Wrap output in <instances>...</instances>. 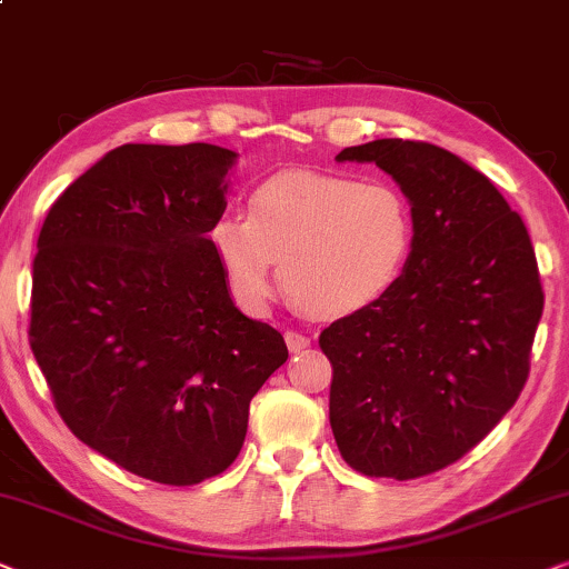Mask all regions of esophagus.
Wrapping results in <instances>:
<instances>
[{
  "instance_id": "34e87169",
  "label": "esophagus",
  "mask_w": 569,
  "mask_h": 569,
  "mask_svg": "<svg viewBox=\"0 0 569 569\" xmlns=\"http://www.w3.org/2000/svg\"><path fill=\"white\" fill-rule=\"evenodd\" d=\"M283 338H286V346H289L291 353L305 351V348H309V343H312V340H309L307 336H301V332H297V330H286Z\"/></svg>"
}]
</instances>
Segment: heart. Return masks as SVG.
<instances>
[{
  "label": "heart",
  "mask_w": 569,
  "mask_h": 569,
  "mask_svg": "<svg viewBox=\"0 0 569 569\" xmlns=\"http://www.w3.org/2000/svg\"><path fill=\"white\" fill-rule=\"evenodd\" d=\"M210 241L241 305L262 309L286 291L320 317H343L380 301L413 247L406 194L385 181L286 171L254 189L247 218L223 213Z\"/></svg>",
  "instance_id": "obj_1"
}]
</instances>
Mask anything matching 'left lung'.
Masks as SVG:
<instances>
[{
	"instance_id": "8db88e82",
	"label": "left lung",
	"mask_w": 569,
	"mask_h": 569,
	"mask_svg": "<svg viewBox=\"0 0 569 569\" xmlns=\"http://www.w3.org/2000/svg\"><path fill=\"white\" fill-rule=\"evenodd\" d=\"M336 161L396 179L413 247L380 301L322 330L330 427L359 473L419 479L463 458L518 400L543 312L539 264L522 218L450 150L385 138Z\"/></svg>"
}]
</instances>
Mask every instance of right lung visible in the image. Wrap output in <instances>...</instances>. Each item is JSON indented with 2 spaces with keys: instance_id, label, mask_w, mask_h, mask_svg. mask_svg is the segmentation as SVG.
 <instances>
[{
  "instance_id": "right-lung-1",
  "label": "right lung",
  "mask_w": 569,
  "mask_h": 569,
  "mask_svg": "<svg viewBox=\"0 0 569 569\" xmlns=\"http://www.w3.org/2000/svg\"><path fill=\"white\" fill-rule=\"evenodd\" d=\"M229 148L127 142L72 181L38 233L30 348L72 435L142 479L226 471L249 400L289 359L233 305L210 226Z\"/></svg>"
}]
</instances>
